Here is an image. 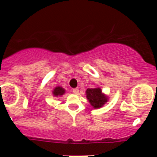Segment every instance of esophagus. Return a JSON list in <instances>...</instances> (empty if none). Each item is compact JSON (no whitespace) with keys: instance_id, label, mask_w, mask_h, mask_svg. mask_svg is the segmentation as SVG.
Wrapping results in <instances>:
<instances>
[{"instance_id":"34e87169","label":"esophagus","mask_w":157,"mask_h":157,"mask_svg":"<svg viewBox=\"0 0 157 157\" xmlns=\"http://www.w3.org/2000/svg\"><path fill=\"white\" fill-rule=\"evenodd\" d=\"M72 92H73V94H78V89H74V90H72Z\"/></svg>"}]
</instances>
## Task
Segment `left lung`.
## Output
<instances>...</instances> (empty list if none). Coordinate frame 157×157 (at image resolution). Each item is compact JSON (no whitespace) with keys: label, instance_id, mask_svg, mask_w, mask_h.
I'll return each instance as SVG.
<instances>
[{"label":"left lung","instance_id":"left-lung-1","mask_svg":"<svg viewBox=\"0 0 157 157\" xmlns=\"http://www.w3.org/2000/svg\"><path fill=\"white\" fill-rule=\"evenodd\" d=\"M86 96L90 104L94 109H100L109 101V97L104 94L98 86L89 88L86 91Z\"/></svg>","mask_w":157,"mask_h":157}]
</instances>
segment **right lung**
<instances>
[{"mask_svg":"<svg viewBox=\"0 0 157 157\" xmlns=\"http://www.w3.org/2000/svg\"><path fill=\"white\" fill-rule=\"evenodd\" d=\"M66 90L61 86H56L53 89L52 94L54 97H61L65 94Z\"/></svg>","mask_w":157,"mask_h":157,"instance_id":"1","label":"right lung"}]
</instances>
